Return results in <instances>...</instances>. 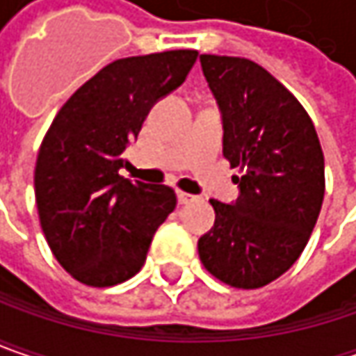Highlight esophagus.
Instances as JSON below:
<instances>
[{"label":"esophagus","instance_id":"34e87169","mask_svg":"<svg viewBox=\"0 0 356 356\" xmlns=\"http://www.w3.org/2000/svg\"><path fill=\"white\" fill-rule=\"evenodd\" d=\"M177 201H179V205H187V203H191V201H195V195L185 193V191H179V193H177Z\"/></svg>","mask_w":356,"mask_h":356}]
</instances>
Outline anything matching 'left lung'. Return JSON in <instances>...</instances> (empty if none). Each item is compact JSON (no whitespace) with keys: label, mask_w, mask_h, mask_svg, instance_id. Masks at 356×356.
Here are the masks:
<instances>
[{"label":"left lung","mask_w":356,"mask_h":356,"mask_svg":"<svg viewBox=\"0 0 356 356\" xmlns=\"http://www.w3.org/2000/svg\"><path fill=\"white\" fill-rule=\"evenodd\" d=\"M201 70L223 119V155L235 203L211 199L215 225L199 243L203 267L237 289H259L299 259L325 197V157L297 97L245 57L201 55Z\"/></svg>","instance_id":"8db88e82"}]
</instances>
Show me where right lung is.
<instances>
[{"label":"right lung","instance_id":"obj_1","mask_svg":"<svg viewBox=\"0 0 356 356\" xmlns=\"http://www.w3.org/2000/svg\"><path fill=\"white\" fill-rule=\"evenodd\" d=\"M195 61V49L117 59L71 95L45 133L33 177L39 223L79 283L131 279L177 205L171 187L131 183L119 169L151 107L185 81Z\"/></svg>","mask_w":356,"mask_h":356}]
</instances>
